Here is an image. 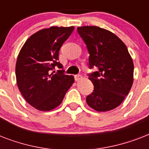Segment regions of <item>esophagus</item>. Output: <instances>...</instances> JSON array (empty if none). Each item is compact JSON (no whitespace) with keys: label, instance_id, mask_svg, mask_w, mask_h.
Instances as JSON below:
<instances>
[{"label":"esophagus","instance_id":"34e87169","mask_svg":"<svg viewBox=\"0 0 149 149\" xmlns=\"http://www.w3.org/2000/svg\"><path fill=\"white\" fill-rule=\"evenodd\" d=\"M74 79L76 81H79V80H80L82 79V76L81 75H75Z\"/></svg>","mask_w":149,"mask_h":149}]
</instances>
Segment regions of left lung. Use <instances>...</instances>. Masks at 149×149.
<instances>
[{
  "label": "left lung",
  "mask_w": 149,
  "mask_h": 149,
  "mask_svg": "<svg viewBox=\"0 0 149 149\" xmlns=\"http://www.w3.org/2000/svg\"><path fill=\"white\" fill-rule=\"evenodd\" d=\"M77 31L90 54L89 73L93 92L86 103L97 111H107L120 105L133 84L134 64L127 46L114 34L97 26L78 27Z\"/></svg>",
  "instance_id": "left-lung-1"
}]
</instances>
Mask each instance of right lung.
Here are the masks:
<instances>
[{
    "label": "right lung",
    "mask_w": 149,
    "mask_h": 149,
    "mask_svg": "<svg viewBox=\"0 0 149 149\" xmlns=\"http://www.w3.org/2000/svg\"><path fill=\"white\" fill-rule=\"evenodd\" d=\"M74 27H51L30 37L17 56L15 74L20 92L37 110L51 111L62 103L65 93L74 83L72 76L65 75L58 62L63 44ZM60 70L56 72L54 67Z\"/></svg>",
    "instance_id": "add662e5"
}]
</instances>
